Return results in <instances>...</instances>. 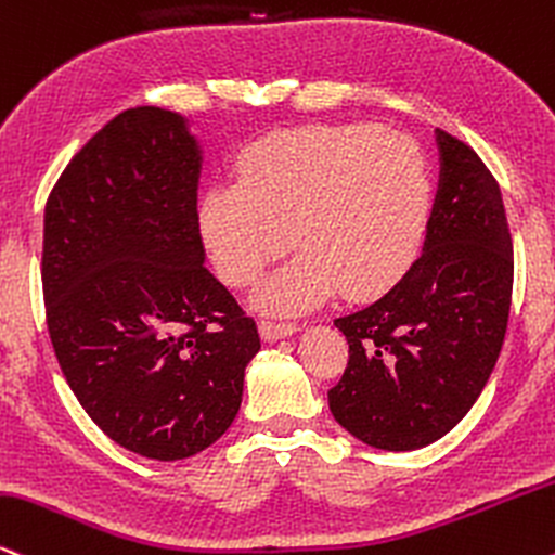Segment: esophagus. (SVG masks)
I'll list each match as a JSON object with an SVG mask.
<instances>
[{
  "instance_id": "34e87169",
  "label": "esophagus",
  "mask_w": 555,
  "mask_h": 555,
  "mask_svg": "<svg viewBox=\"0 0 555 555\" xmlns=\"http://www.w3.org/2000/svg\"><path fill=\"white\" fill-rule=\"evenodd\" d=\"M259 332H262V337L267 343H275V340H283V337H291L298 332V324H291V322H259Z\"/></svg>"
}]
</instances>
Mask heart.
I'll return each mask as SVG.
<instances>
[{"label":"heart","instance_id":"1","mask_svg":"<svg viewBox=\"0 0 555 555\" xmlns=\"http://www.w3.org/2000/svg\"><path fill=\"white\" fill-rule=\"evenodd\" d=\"M434 181L421 147L374 127H304L246 150L241 186L207 192L199 228L218 275L249 288L296 244L259 293L264 309H314L337 293L363 301L410 270L426 238Z\"/></svg>","mask_w":555,"mask_h":555}]
</instances>
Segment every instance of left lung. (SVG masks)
Returning a JSON list of instances; mask_svg holds the SVG:
<instances>
[{
	"label": "left lung",
	"instance_id": "obj_1",
	"mask_svg": "<svg viewBox=\"0 0 555 555\" xmlns=\"http://www.w3.org/2000/svg\"><path fill=\"white\" fill-rule=\"evenodd\" d=\"M436 147L423 254L379 301L335 319L350 358L330 410L358 441L387 452L434 444L465 418L509 322L514 254L501 189L457 137L436 129Z\"/></svg>",
	"mask_w": 555,
	"mask_h": 555
}]
</instances>
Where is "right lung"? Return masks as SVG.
<instances>
[{
	"instance_id": "right-lung-1",
	"label": "right lung",
	"mask_w": 555,
	"mask_h": 555,
	"mask_svg": "<svg viewBox=\"0 0 555 555\" xmlns=\"http://www.w3.org/2000/svg\"><path fill=\"white\" fill-rule=\"evenodd\" d=\"M192 121L137 106L85 145L43 212V298L69 389L108 439L186 460L228 431L259 332L205 267Z\"/></svg>"
}]
</instances>
